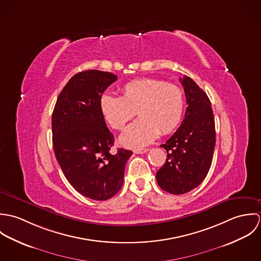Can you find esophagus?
<instances>
[{
	"label": "esophagus",
	"instance_id": "esophagus-1",
	"mask_svg": "<svg viewBox=\"0 0 261 261\" xmlns=\"http://www.w3.org/2000/svg\"><path fill=\"white\" fill-rule=\"evenodd\" d=\"M149 150V149H135V152L136 153H145V152H147Z\"/></svg>",
	"mask_w": 261,
	"mask_h": 261
}]
</instances>
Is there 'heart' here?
<instances>
[{
	"label": "heart",
	"instance_id": "1",
	"mask_svg": "<svg viewBox=\"0 0 261 261\" xmlns=\"http://www.w3.org/2000/svg\"><path fill=\"white\" fill-rule=\"evenodd\" d=\"M121 91L122 96L103 92L99 97V109L114 129H122L136 112L140 115V119L128 125L120 136L123 146H147L159 134L168 135L180 124L185 102L178 85L153 78H140L125 83Z\"/></svg>",
	"mask_w": 261,
	"mask_h": 261
}]
</instances>
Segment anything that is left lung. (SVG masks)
Listing matches in <instances>:
<instances>
[{"label":"left lung","instance_id":"1","mask_svg":"<svg viewBox=\"0 0 261 261\" xmlns=\"http://www.w3.org/2000/svg\"><path fill=\"white\" fill-rule=\"evenodd\" d=\"M186 94L185 118L177 132L164 144V166L156 172L159 186L174 195H182L199 186L206 178L216 143L211 102L196 82L180 78Z\"/></svg>","mask_w":261,"mask_h":261}]
</instances>
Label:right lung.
I'll return each instance as SVG.
<instances>
[{
  "instance_id": "obj_1",
  "label": "right lung",
  "mask_w": 261,
  "mask_h": 261,
  "mask_svg": "<svg viewBox=\"0 0 261 261\" xmlns=\"http://www.w3.org/2000/svg\"><path fill=\"white\" fill-rule=\"evenodd\" d=\"M117 79L99 70L75 74L60 92L52 113L56 160L75 190L92 200L113 197L122 186L133 151L117 149L99 109V97Z\"/></svg>"
}]
</instances>
